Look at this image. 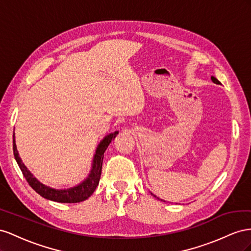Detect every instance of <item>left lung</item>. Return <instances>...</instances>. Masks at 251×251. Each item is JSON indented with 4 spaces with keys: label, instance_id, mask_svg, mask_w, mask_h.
Here are the masks:
<instances>
[{
    "label": "left lung",
    "instance_id": "8db88e82",
    "mask_svg": "<svg viewBox=\"0 0 251 251\" xmlns=\"http://www.w3.org/2000/svg\"><path fill=\"white\" fill-rule=\"evenodd\" d=\"M211 80H212V82H213V83H216V84H221V82H220V81H218L217 78L214 77V76H211ZM154 197H155V196H154Z\"/></svg>",
    "mask_w": 251,
    "mask_h": 251
}]
</instances>
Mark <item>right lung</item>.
<instances>
[{
    "mask_svg": "<svg viewBox=\"0 0 251 251\" xmlns=\"http://www.w3.org/2000/svg\"><path fill=\"white\" fill-rule=\"evenodd\" d=\"M119 133V131H114L113 133H110L100 143V145L97 148V151L94 157V164H92V169L90 171V175L87 177V180H85L82 184H80L76 187L69 188V189H53L47 187V186L43 185L40 183L37 178H35L30 171L26 168V166L23 164L22 160L20 159L16 141H14V132H13V154L16 157V161L18 165L22 171L23 176H25L26 181L31 186L33 190L37 191L40 196L45 198L47 200H51L54 202L60 203H78L82 202L84 200L88 199L92 193L95 192L97 186L99 185V181L101 178V173H102V165H103V159H104V152L106 148L111 143V141L116 138V135Z\"/></svg>",
    "mask_w": 251,
    "mask_h": 251,
    "instance_id": "1",
    "label": "right lung"
}]
</instances>
